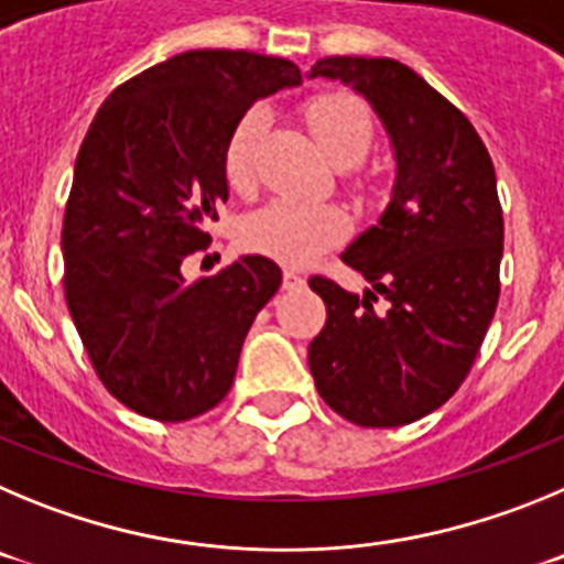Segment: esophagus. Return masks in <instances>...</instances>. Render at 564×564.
Returning a JSON list of instances; mask_svg holds the SVG:
<instances>
[{
	"mask_svg": "<svg viewBox=\"0 0 564 564\" xmlns=\"http://www.w3.org/2000/svg\"><path fill=\"white\" fill-rule=\"evenodd\" d=\"M306 283V278L294 270H283V289H301Z\"/></svg>",
	"mask_w": 564,
	"mask_h": 564,
	"instance_id": "1",
	"label": "esophagus"
}]
</instances>
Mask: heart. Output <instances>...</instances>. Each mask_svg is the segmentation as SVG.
Wrapping results in <instances>:
<instances>
[{
  "instance_id": "1",
  "label": "heart",
  "mask_w": 564,
  "mask_h": 564,
  "mask_svg": "<svg viewBox=\"0 0 564 564\" xmlns=\"http://www.w3.org/2000/svg\"><path fill=\"white\" fill-rule=\"evenodd\" d=\"M267 111L247 109L227 134L225 176L230 187L247 191L256 176V154L267 131ZM306 123L314 143L337 165L351 169L373 143V118L368 106L348 93H328L306 106ZM348 232L345 213L334 205H303L292 199H272L241 225V245L258 256L275 258L289 267H303L326 252Z\"/></svg>"
}]
</instances>
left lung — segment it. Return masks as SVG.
I'll use <instances>...</instances> for the list:
<instances>
[{"mask_svg": "<svg viewBox=\"0 0 564 564\" xmlns=\"http://www.w3.org/2000/svg\"><path fill=\"white\" fill-rule=\"evenodd\" d=\"M362 95L393 145L395 180L379 221L343 261L370 289L308 281L328 319L308 345L317 393L359 427H402L460 388L500 297L503 210L475 126L393 58L332 55L308 78ZM382 296L384 310L372 303Z\"/></svg>", "mask_w": 564, "mask_h": 564, "instance_id": "left-lung-1", "label": "left lung"}]
</instances>
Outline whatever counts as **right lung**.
Here are the masks:
<instances>
[{
    "label": "right lung",
    "instance_id": "1",
    "mask_svg": "<svg viewBox=\"0 0 564 564\" xmlns=\"http://www.w3.org/2000/svg\"><path fill=\"white\" fill-rule=\"evenodd\" d=\"M301 84L286 58L187 50L118 86L75 160L64 210V294L95 373L156 421L207 413L230 390L252 319L281 286L245 256L187 283L227 202L225 143L258 98Z\"/></svg>",
    "mask_w": 564,
    "mask_h": 564
}]
</instances>
